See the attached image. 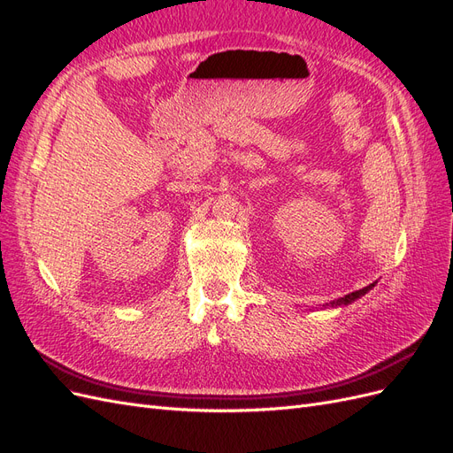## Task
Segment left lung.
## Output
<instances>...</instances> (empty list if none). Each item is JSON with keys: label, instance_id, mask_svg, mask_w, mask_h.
Returning a JSON list of instances; mask_svg holds the SVG:
<instances>
[{"label": "left lung", "instance_id": "obj_1", "mask_svg": "<svg viewBox=\"0 0 453 453\" xmlns=\"http://www.w3.org/2000/svg\"><path fill=\"white\" fill-rule=\"evenodd\" d=\"M374 287V283H370L368 287H363V289H359V291H353V293H349V295H346V296H342V298H338V300H333L331 303V306L334 308V306H348V304H351L353 300H357V298H361L363 295H366L370 289H372ZM328 306V304H326Z\"/></svg>", "mask_w": 453, "mask_h": 453}]
</instances>
